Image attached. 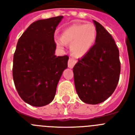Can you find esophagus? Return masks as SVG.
<instances>
[{
    "instance_id": "1",
    "label": "esophagus",
    "mask_w": 135,
    "mask_h": 135,
    "mask_svg": "<svg viewBox=\"0 0 135 135\" xmlns=\"http://www.w3.org/2000/svg\"><path fill=\"white\" fill-rule=\"evenodd\" d=\"M75 63H76V60H74V59L73 58L69 59V60L68 62V66H69V68H70V69H72V68L74 66L75 64Z\"/></svg>"
}]
</instances>
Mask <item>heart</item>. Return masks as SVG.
Instances as JSON below:
<instances>
[{
  "instance_id": "1",
  "label": "heart",
  "mask_w": 135,
  "mask_h": 135,
  "mask_svg": "<svg viewBox=\"0 0 135 135\" xmlns=\"http://www.w3.org/2000/svg\"><path fill=\"white\" fill-rule=\"evenodd\" d=\"M96 38L97 30L93 24H75L62 31L61 38H55V42L60 49H64L66 44H71L72 54L81 57L90 51Z\"/></svg>"
}]
</instances>
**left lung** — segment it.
I'll return each instance as SVG.
<instances>
[{
    "label": "left lung",
    "mask_w": 135,
    "mask_h": 135,
    "mask_svg": "<svg viewBox=\"0 0 135 135\" xmlns=\"http://www.w3.org/2000/svg\"><path fill=\"white\" fill-rule=\"evenodd\" d=\"M97 30L95 45L73 67L76 92L83 102L97 104L107 99L119 80V53L112 36L93 20Z\"/></svg>",
    "instance_id": "1"
}]
</instances>
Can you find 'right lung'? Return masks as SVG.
<instances>
[{
  "label": "right lung",
  "mask_w": 135,
  "mask_h": 135,
  "mask_svg": "<svg viewBox=\"0 0 135 135\" xmlns=\"http://www.w3.org/2000/svg\"><path fill=\"white\" fill-rule=\"evenodd\" d=\"M62 16L37 20L19 38L13 55V78L24 102L36 107L54 100L57 84L68 67L67 55H55L54 33Z\"/></svg>",
  "instance_id": "obj_1"
}]
</instances>
